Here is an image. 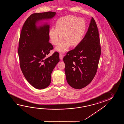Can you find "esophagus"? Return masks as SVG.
Segmentation results:
<instances>
[{"instance_id":"1","label":"esophagus","mask_w":124,"mask_h":124,"mask_svg":"<svg viewBox=\"0 0 124 124\" xmlns=\"http://www.w3.org/2000/svg\"><path fill=\"white\" fill-rule=\"evenodd\" d=\"M63 57H64V55L62 54H59V58H60V60H62V59H63Z\"/></svg>"}]
</instances>
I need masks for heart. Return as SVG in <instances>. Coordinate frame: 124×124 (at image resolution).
<instances>
[{"mask_svg":"<svg viewBox=\"0 0 124 124\" xmlns=\"http://www.w3.org/2000/svg\"><path fill=\"white\" fill-rule=\"evenodd\" d=\"M86 29V23L82 18L67 16L58 19L55 28H51L49 36L51 42L54 45L58 44L55 50L60 53H65L71 45L75 46L82 42Z\"/></svg>","mask_w":124,"mask_h":124,"instance_id":"heart-1","label":"heart"}]
</instances>
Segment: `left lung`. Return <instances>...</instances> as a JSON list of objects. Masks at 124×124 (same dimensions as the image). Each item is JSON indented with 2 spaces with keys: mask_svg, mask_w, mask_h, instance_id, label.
I'll return each instance as SVG.
<instances>
[{
  "mask_svg": "<svg viewBox=\"0 0 124 124\" xmlns=\"http://www.w3.org/2000/svg\"><path fill=\"white\" fill-rule=\"evenodd\" d=\"M101 53L98 27L92 17L82 42L63 58L66 79L70 86L78 90L90 84L97 71Z\"/></svg>",
  "mask_w": 124,
  "mask_h": 124,
  "instance_id": "1",
  "label": "left lung"
}]
</instances>
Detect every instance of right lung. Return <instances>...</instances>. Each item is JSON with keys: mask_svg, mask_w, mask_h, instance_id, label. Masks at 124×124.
Wrapping results in <instances>:
<instances>
[{"mask_svg": "<svg viewBox=\"0 0 124 124\" xmlns=\"http://www.w3.org/2000/svg\"><path fill=\"white\" fill-rule=\"evenodd\" d=\"M56 14L48 11L32 14L20 34L18 53L21 70L29 83L39 90L50 85L51 73L60 60L57 52L46 58L53 46L49 42L50 24L42 21L50 20Z\"/></svg>", "mask_w": 124, "mask_h": 124, "instance_id": "right-lung-1", "label": "right lung"}]
</instances>
